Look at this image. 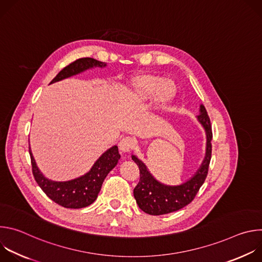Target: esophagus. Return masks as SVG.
Masks as SVG:
<instances>
[{
    "label": "esophagus",
    "instance_id": "1",
    "mask_svg": "<svg viewBox=\"0 0 262 262\" xmlns=\"http://www.w3.org/2000/svg\"><path fill=\"white\" fill-rule=\"evenodd\" d=\"M135 146V142L134 140L130 138V137H125L123 139L120 140L119 144H118V147H119V150L122 152V154H126V152H129L132 149L134 148Z\"/></svg>",
    "mask_w": 262,
    "mask_h": 262
}]
</instances>
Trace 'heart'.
<instances>
[{"label":"heart","instance_id":"obj_1","mask_svg":"<svg viewBox=\"0 0 262 262\" xmlns=\"http://www.w3.org/2000/svg\"><path fill=\"white\" fill-rule=\"evenodd\" d=\"M129 89L132 96L139 100H146L155 96L159 106L170 103L177 90L171 80L151 72H143L134 76L129 82Z\"/></svg>","mask_w":262,"mask_h":262}]
</instances>
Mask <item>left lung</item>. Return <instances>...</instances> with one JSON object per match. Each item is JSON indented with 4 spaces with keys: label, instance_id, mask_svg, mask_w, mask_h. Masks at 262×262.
Segmentation results:
<instances>
[{
    "label": "left lung",
    "instance_id": "left-lung-1",
    "mask_svg": "<svg viewBox=\"0 0 262 262\" xmlns=\"http://www.w3.org/2000/svg\"><path fill=\"white\" fill-rule=\"evenodd\" d=\"M197 118L206 134V152L200 168L193 177L184 183L179 185L161 183L149 172L142 161L136 156H132L133 161L140 170V180L134 189V197L144 212L151 215H161L179 210L194 200L201 185L204 183L211 159L212 132L207 112L202 104L200 105V114Z\"/></svg>",
    "mask_w": 262,
    "mask_h": 262
}]
</instances>
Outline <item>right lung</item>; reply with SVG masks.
I'll use <instances>...</instances> for the list:
<instances>
[{"instance_id": "add662e5", "label": "right lung", "mask_w": 262, "mask_h": 262, "mask_svg": "<svg viewBox=\"0 0 262 262\" xmlns=\"http://www.w3.org/2000/svg\"><path fill=\"white\" fill-rule=\"evenodd\" d=\"M106 64L93 58H81L64 67L53 79L51 84L76 76L93 67H104ZM32 172L36 182L54 202L66 208H83L92 204L101 189L102 182L108 172L113 169L119 159L118 147L113 146L94 163L86 174L67 181H54L47 178L38 169L29 148Z\"/></svg>"}]
</instances>
